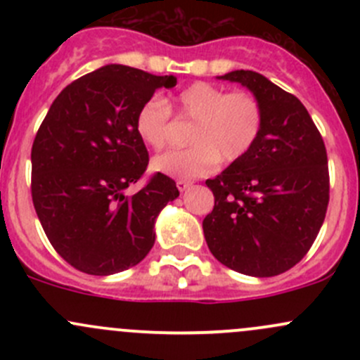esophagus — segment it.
Instances as JSON below:
<instances>
[{
    "label": "esophagus",
    "mask_w": 360,
    "mask_h": 360,
    "mask_svg": "<svg viewBox=\"0 0 360 360\" xmlns=\"http://www.w3.org/2000/svg\"><path fill=\"white\" fill-rule=\"evenodd\" d=\"M176 186H177V190H179V191H186L188 188L191 186V183H190V181L179 179V181H177V183H176Z\"/></svg>",
    "instance_id": "obj_1"
}]
</instances>
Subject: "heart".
Wrapping results in <instances>:
<instances>
[{
	"label": "heart",
	"mask_w": 360,
	"mask_h": 360,
	"mask_svg": "<svg viewBox=\"0 0 360 360\" xmlns=\"http://www.w3.org/2000/svg\"><path fill=\"white\" fill-rule=\"evenodd\" d=\"M181 118L195 122L190 132L193 146L170 150L151 162L157 172L176 179H197L209 174L217 162L233 163L254 148L263 130L264 112L250 92H230L198 82L176 97ZM136 132L144 144L160 150L172 134V111L165 99L155 96L139 108Z\"/></svg>",
	"instance_id": "b5f03b06"
}]
</instances>
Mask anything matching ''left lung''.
Here are the masks:
<instances>
[{"label":"left lung","mask_w":360,"mask_h":360,"mask_svg":"<svg viewBox=\"0 0 360 360\" xmlns=\"http://www.w3.org/2000/svg\"><path fill=\"white\" fill-rule=\"evenodd\" d=\"M217 78L248 86L263 106L264 122L252 150L205 181L214 209L203 219V235L224 266L274 277L303 259L324 223V141L301 101L259 72L240 69Z\"/></svg>","instance_id":"8db88e82"}]
</instances>
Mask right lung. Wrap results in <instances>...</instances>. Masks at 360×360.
Returning a JSON list of instances; mask_svg holds the SVG:
<instances>
[{
  "label": "right lung",
  "mask_w": 360,
  "mask_h": 360,
  "mask_svg": "<svg viewBox=\"0 0 360 360\" xmlns=\"http://www.w3.org/2000/svg\"><path fill=\"white\" fill-rule=\"evenodd\" d=\"M176 76L110 64L69 83L39 125L31 150V195L50 244L76 270L112 275L136 266L155 244L160 210L179 197L170 177H143L148 150L136 115Z\"/></svg>",
  "instance_id": "add662e5"
}]
</instances>
